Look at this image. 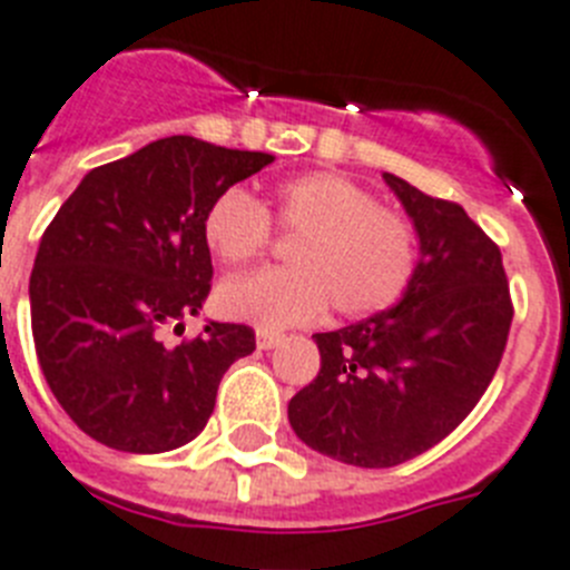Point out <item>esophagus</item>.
I'll use <instances>...</instances> for the list:
<instances>
[{"mask_svg":"<svg viewBox=\"0 0 570 570\" xmlns=\"http://www.w3.org/2000/svg\"><path fill=\"white\" fill-rule=\"evenodd\" d=\"M282 340H285V334H279V332H271V328H256V345H259V348H274V345H279Z\"/></svg>","mask_w":570,"mask_h":570,"instance_id":"esophagus-1","label":"esophagus"}]
</instances>
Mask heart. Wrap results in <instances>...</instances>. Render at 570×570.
Returning a JSON list of instances; mask_svg holds the SVG:
<instances>
[{
  "instance_id": "1",
  "label": "heart",
  "mask_w": 570,
  "mask_h": 570,
  "mask_svg": "<svg viewBox=\"0 0 570 570\" xmlns=\"http://www.w3.org/2000/svg\"><path fill=\"white\" fill-rule=\"evenodd\" d=\"M274 222L291 267L238 276L218 288V308L259 328H288L320 317L328 303L345 320L372 317L406 294L421 262V236L406 213L337 173H308L279 184ZM204 245L222 265H247L271 245V216L245 189H225L204 213Z\"/></svg>"
}]
</instances>
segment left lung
<instances>
[{"label":"left lung","mask_w":570,"mask_h":570,"mask_svg":"<svg viewBox=\"0 0 570 570\" xmlns=\"http://www.w3.org/2000/svg\"><path fill=\"white\" fill-rule=\"evenodd\" d=\"M383 178L421 236L415 279L392 308L314 334L320 372L288 403L311 450L354 466H395L444 441L488 392L513 323L493 238L461 204Z\"/></svg>","instance_id":"1"}]
</instances>
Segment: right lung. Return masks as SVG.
I'll list each match as a JSON object with an SVG mask.
<instances>
[{
    "instance_id": "1",
    "label": "right lung",
    "mask_w": 570,
    "mask_h": 570,
    "mask_svg": "<svg viewBox=\"0 0 570 570\" xmlns=\"http://www.w3.org/2000/svg\"><path fill=\"white\" fill-rule=\"evenodd\" d=\"M274 160L173 135L95 167L46 227L31 271L37 360L66 415L120 452H167L207 426L250 325L164 343L210 294L204 213Z\"/></svg>"
}]
</instances>
